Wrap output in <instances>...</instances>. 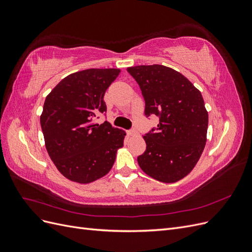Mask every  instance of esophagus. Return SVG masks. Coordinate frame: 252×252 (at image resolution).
Masks as SVG:
<instances>
[{
  "label": "esophagus",
  "mask_w": 252,
  "mask_h": 252,
  "mask_svg": "<svg viewBox=\"0 0 252 252\" xmlns=\"http://www.w3.org/2000/svg\"><path fill=\"white\" fill-rule=\"evenodd\" d=\"M127 134H128L129 136H133V135H136V134H138V132H136L135 130H129V131L127 132Z\"/></svg>",
  "instance_id": "esophagus-1"
}]
</instances>
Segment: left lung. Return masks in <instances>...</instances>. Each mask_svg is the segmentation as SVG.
Listing matches in <instances>:
<instances>
[{
  "instance_id": "left-lung-1",
  "label": "left lung",
  "mask_w": 252,
  "mask_h": 252,
  "mask_svg": "<svg viewBox=\"0 0 252 252\" xmlns=\"http://www.w3.org/2000/svg\"><path fill=\"white\" fill-rule=\"evenodd\" d=\"M145 100V116H157L158 128L143 139L146 150L138 157L141 169L163 183L190 173L207 141L208 112L200 90L179 71L163 65L128 67Z\"/></svg>"
}]
</instances>
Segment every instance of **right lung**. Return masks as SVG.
Instances as JSON below:
<instances>
[{"instance_id": "add662e5", "label": "right lung", "mask_w": 252, "mask_h": 252, "mask_svg": "<svg viewBox=\"0 0 252 252\" xmlns=\"http://www.w3.org/2000/svg\"><path fill=\"white\" fill-rule=\"evenodd\" d=\"M121 69L91 68L71 73L46 96L41 114L45 146L58 170L80 184L107 174L123 147L125 131L95 118L106 111L104 94Z\"/></svg>"}]
</instances>
